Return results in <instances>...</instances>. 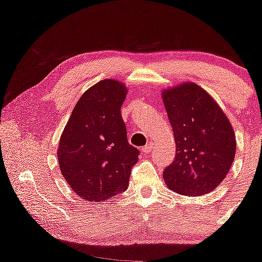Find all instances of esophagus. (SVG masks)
Returning <instances> with one entry per match:
<instances>
[{
    "label": "esophagus",
    "instance_id": "esophagus-1",
    "mask_svg": "<svg viewBox=\"0 0 262 262\" xmlns=\"http://www.w3.org/2000/svg\"><path fill=\"white\" fill-rule=\"evenodd\" d=\"M151 150H152V143H149L147 145H145L143 149H141V152L145 155V154H149Z\"/></svg>",
    "mask_w": 262,
    "mask_h": 262
}]
</instances>
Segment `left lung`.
I'll return each instance as SVG.
<instances>
[{"instance_id": "8db88e82", "label": "left lung", "mask_w": 262, "mask_h": 262, "mask_svg": "<svg viewBox=\"0 0 262 262\" xmlns=\"http://www.w3.org/2000/svg\"><path fill=\"white\" fill-rule=\"evenodd\" d=\"M176 141V156L163 171L171 190L199 196L212 191L231 169L235 135L221 107L199 85L163 91Z\"/></svg>"}]
</instances>
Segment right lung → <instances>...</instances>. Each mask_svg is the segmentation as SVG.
Masks as SVG:
<instances>
[{"mask_svg":"<svg viewBox=\"0 0 262 262\" xmlns=\"http://www.w3.org/2000/svg\"><path fill=\"white\" fill-rule=\"evenodd\" d=\"M127 89L113 79L101 80L81 95L59 139L62 176L81 199L100 203L128 187L139 150L127 139L121 116Z\"/></svg>","mask_w":262,"mask_h":262,"instance_id":"right-lung-1","label":"right lung"}]
</instances>
